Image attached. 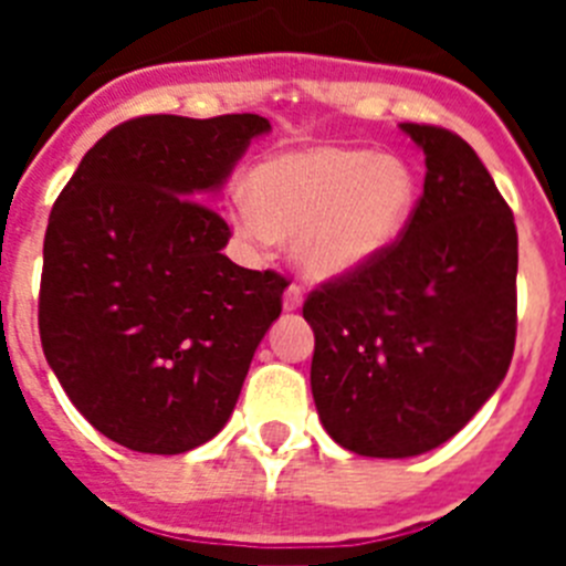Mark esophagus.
Here are the masks:
<instances>
[{
    "label": "esophagus",
    "instance_id": "esophagus-1",
    "mask_svg": "<svg viewBox=\"0 0 566 566\" xmlns=\"http://www.w3.org/2000/svg\"><path fill=\"white\" fill-rule=\"evenodd\" d=\"M300 306H303V292H300V286H289L283 292V308L286 312H297Z\"/></svg>",
    "mask_w": 566,
    "mask_h": 566
}]
</instances>
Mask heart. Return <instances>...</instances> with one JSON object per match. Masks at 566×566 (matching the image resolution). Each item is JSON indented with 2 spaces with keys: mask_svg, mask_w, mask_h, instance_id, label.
<instances>
[{
  "mask_svg": "<svg viewBox=\"0 0 566 566\" xmlns=\"http://www.w3.org/2000/svg\"><path fill=\"white\" fill-rule=\"evenodd\" d=\"M422 198L402 155L365 147H300L249 175V201L232 203L234 229L258 247L292 238L300 274L317 283L371 269L411 229Z\"/></svg>",
  "mask_w": 566,
  "mask_h": 566,
  "instance_id": "b5f03b06",
  "label": "heart"
}]
</instances>
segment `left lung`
Wrapping results in <instances>:
<instances>
[{
  "mask_svg": "<svg viewBox=\"0 0 566 566\" xmlns=\"http://www.w3.org/2000/svg\"><path fill=\"white\" fill-rule=\"evenodd\" d=\"M424 153L411 229L303 306L312 394L345 451L408 459L457 437L502 385L516 345L518 234L468 142L399 124Z\"/></svg>",
  "mask_w": 566,
  "mask_h": 566,
  "instance_id": "1",
  "label": "left lung"
}]
</instances>
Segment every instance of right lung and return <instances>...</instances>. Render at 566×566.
Segmentation results:
<instances>
[{
  "label": "right lung",
  "mask_w": 566,
  "mask_h": 566,
  "mask_svg": "<svg viewBox=\"0 0 566 566\" xmlns=\"http://www.w3.org/2000/svg\"><path fill=\"white\" fill-rule=\"evenodd\" d=\"M263 115H144L109 129L59 195L44 234L39 334L70 402L138 453L175 457L232 417L286 280L223 254L207 207Z\"/></svg>",
  "instance_id": "obj_1"
}]
</instances>
